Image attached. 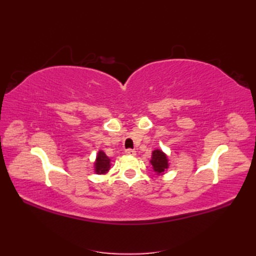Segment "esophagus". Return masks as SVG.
<instances>
[{
    "mask_svg": "<svg viewBox=\"0 0 256 256\" xmlns=\"http://www.w3.org/2000/svg\"><path fill=\"white\" fill-rule=\"evenodd\" d=\"M125 152L126 154H128V156H136V152L134 150H127Z\"/></svg>",
    "mask_w": 256,
    "mask_h": 256,
    "instance_id": "esophagus-1",
    "label": "esophagus"
}]
</instances>
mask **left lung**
Segmentation results:
<instances>
[{
	"instance_id": "left-lung-1",
	"label": "left lung",
	"mask_w": 256,
	"mask_h": 256,
	"mask_svg": "<svg viewBox=\"0 0 256 256\" xmlns=\"http://www.w3.org/2000/svg\"><path fill=\"white\" fill-rule=\"evenodd\" d=\"M168 154L162 152L159 148H156L152 150V158L150 160L152 168L154 170V172L156 173L158 176L164 175L166 173L168 168H170V162H168Z\"/></svg>"
}]
</instances>
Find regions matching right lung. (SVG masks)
Listing matches in <instances>:
<instances>
[{"instance_id":"1","label":"right lung","mask_w":256,"mask_h":256,"mask_svg":"<svg viewBox=\"0 0 256 256\" xmlns=\"http://www.w3.org/2000/svg\"><path fill=\"white\" fill-rule=\"evenodd\" d=\"M111 159L106 156L104 150H98L94 162V171L98 175H106L110 171Z\"/></svg>"}]
</instances>
